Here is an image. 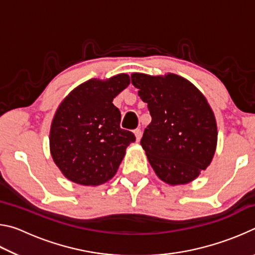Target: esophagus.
<instances>
[{
    "instance_id": "obj_1",
    "label": "esophagus",
    "mask_w": 255,
    "mask_h": 255,
    "mask_svg": "<svg viewBox=\"0 0 255 255\" xmlns=\"http://www.w3.org/2000/svg\"><path fill=\"white\" fill-rule=\"evenodd\" d=\"M133 133H135V136H136V140L139 141L140 138H141V130H140V129L139 128L135 129V130H133Z\"/></svg>"
}]
</instances>
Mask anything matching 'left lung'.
<instances>
[{"instance_id": "8db88e82", "label": "left lung", "mask_w": 255, "mask_h": 255, "mask_svg": "<svg viewBox=\"0 0 255 255\" xmlns=\"http://www.w3.org/2000/svg\"><path fill=\"white\" fill-rule=\"evenodd\" d=\"M131 83L152 117L140 145L155 173L171 185L191 182L208 167L217 145V125L207 99L172 73H132Z\"/></svg>"}]
</instances>
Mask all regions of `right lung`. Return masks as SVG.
Listing matches in <instances>:
<instances>
[{"label":"right lung","mask_w":255,"mask_h":255,"mask_svg":"<svg viewBox=\"0 0 255 255\" xmlns=\"http://www.w3.org/2000/svg\"><path fill=\"white\" fill-rule=\"evenodd\" d=\"M130 83L129 75L91 79L75 88L57 108L49 133L50 154L72 182L100 185L114 178L127 146L136 140L120 128L112 101Z\"/></svg>","instance_id":"obj_1"}]
</instances>
